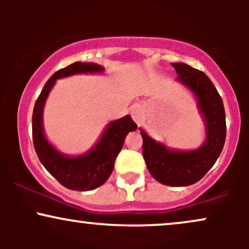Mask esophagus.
Here are the masks:
<instances>
[{"mask_svg": "<svg viewBox=\"0 0 249 249\" xmlns=\"http://www.w3.org/2000/svg\"><path fill=\"white\" fill-rule=\"evenodd\" d=\"M132 118H133V121L137 123V124H141V123L142 122V112H141V110H139V108H134V110H132Z\"/></svg>", "mask_w": 249, "mask_h": 249, "instance_id": "obj_1", "label": "esophagus"}]
</instances>
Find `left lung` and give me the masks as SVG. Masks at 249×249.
I'll use <instances>...</instances> for the list:
<instances>
[{"mask_svg":"<svg viewBox=\"0 0 249 249\" xmlns=\"http://www.w3.org/2000/svg\"><path fill=\"white\" fill-rule=\"evenodd\" d=\"M178 77L176 81L193 93L205 125V142L196 150L168 147L154 141L139 127L142 137V156L151 176L167 186L181 187L196 184L215 164L226 139L224 103L212 81L185 63H172Z\"/></svg>","mask_w":249,"mask_h":249,"instance_id":"8db88e82","label":"left lung"}]
</instances>
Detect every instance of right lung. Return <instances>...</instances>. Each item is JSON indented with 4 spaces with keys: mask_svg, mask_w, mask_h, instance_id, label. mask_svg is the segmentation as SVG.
<instances>
[{
    "mask_svg": "<svg viewBox=\"0 0 249 249\" xmlns=\"http://www.w3.org/2000/svg\"><path fill=\"white\" fill-rule=\"evenodd\" d=\"M105 69L96 63L76 62L58 70L45 83L35 103L33 112V141L39 161L47 171L64 187L73 191H91L108 179L115 160L124 145L125 137L136 131L137 124L130 115L110 122L101 138L90 150L79 156H68L59 152L47 139L43 127V111L51 89L57 79L79 73H102Z\"/></svg>",
    "mask_w": 249,
    "mask_h": 249,
    "instance_id": "right-lung-1",
    "label": "right lung"
}]
</instances>
